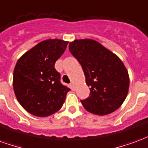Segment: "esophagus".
Instances as JSON below:
<instances>
[{
    "label": "esophagus",
    "instance_id": "34e87169",
    "mask_svg": "<svg viewBox=\"0 0 148 148\" xmlns=\"http://www.w3.org/2000/svg\"><path fill=\"white\" fill-rule=\"evenodd\" d=\"M71 90H74V83H71Z\"/></svg>",
    "mask_w": 148,
    "mask_h": 148
}]
</instances>
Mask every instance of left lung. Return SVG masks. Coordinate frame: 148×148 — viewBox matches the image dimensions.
Instances as JSON below:
<instances>
[{"label": "left lung", "mask_w": 148, "mask_h": 148, "mask_svg": "<svg viewBox=\"0 0 148 148\" xmlns=\"http://www.w3.org/2000/svg\"><path fill=\"white\" fill-rule=\"evenodd\" d=\"M69 50L80 62L90 87L87 99L81 101L93 114L105 116L119 109L129 89V75L121 58L96 40L75 39Z\"/></svg>", "instance_id": "obj_1"}]
</instances>
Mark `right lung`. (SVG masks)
Returning a JSON list of instances; mask_svg holds the SVG:
<instances>
[{
	"mask_svg": "<svg viewBox=\"0 0 148 148\" xmlns=\"http://www.w3.org/2000/svg\"><path fill=\"white\" fill-rule=\"evenodd\" d=\"M67 41L43 40L18 59L13 71V90L21 106L31 114L45 117L61 109L70 89L62 85L55 62Z\"/></svg>",
	"mask_w": 148,
	"mask_h": 148,
	"instance_id": "1",
	"label": "right lung"
}]
</instances>
